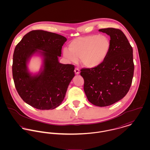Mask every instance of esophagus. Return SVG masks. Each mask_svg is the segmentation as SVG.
Returning <instances> with one entry per match:
<instances>
[{
	"label": "esophagus",
	"instance_id": "obj_1",
	"mask_svg": "<svg viewBox=\"0 0 150 150\" xmlns=\"http://www.w3.org/2000/svg\"><path fill=\"white\" fill-rule=\"evenodd\" d=\"M74 72H75V73H76V74H79V73H80V70H79L78 68H76V69H74Z\"/></svg>",
	"mask_w": 150,
	"mask_h": 150
}]
</instances>
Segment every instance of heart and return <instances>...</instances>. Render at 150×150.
<instances>
[{
    "label": "heart",
    "instance_id": "b5f03b06",
    "mask_svg": "<svg viewBox=\"0 0 150 150\" xmlns=\"http://www.w3.org/2000/svg\"><path fill=\"white\" fill-rule=\"evenodd\" d=\"M111 43L105 36L97 35L80 37L72 40L69 50L64 48V57L76 63L80 59L81 64L87 68H95L102 64L110 51Z\"/></svg>",
    "mask_w": 150,
    "mask_h": 150
}]
</instances>
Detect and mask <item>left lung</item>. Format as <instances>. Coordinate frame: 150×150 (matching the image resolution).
<instances>
[{
    "label": "left lung",
    "mask_w": 150,
    "mask_h": 150,
    "mask_svg": "<svg viewBox=\"0 0 150 150\" xmlns=\"http://www.w3.org/2000/svg\"><path fill=\"white\" fill-rule=\"evenodd\" d=\"M99 31L110 37L107 58L96 67L81 69L80 75L89 102L105 107L122 99L128 92L134 73L133 49L120 29L108 28Z\"/></svg>",
    "instance_id": "1"
}]
</instances>
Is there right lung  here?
<instances>
[{
    "mask_svg": "<svg viewBox=\"0 0 150 150\" xmlns=\"http://www.w3.org/2000/svg\"><path fill=\"white\" fill-rule=\"evenodd\" d=\"M67 39L42 30L26 34L16 45L12 66L16 88L22 99L39 110H52L64 99L67 87L74 77V66L59 62L62 47ZM36 53L43 57V69L32 75L27 63Z\"/></svg>",
    "mask_w": 150,
    "mask_h": 150,
    "instance_id": "1",
    "label": "right lung"
}]
</instances>
